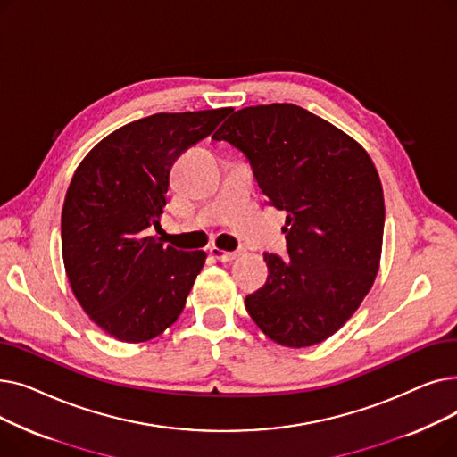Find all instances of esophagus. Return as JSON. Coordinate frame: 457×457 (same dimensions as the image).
Here are the masks:
<instances>
[{
  "instance_id": "obj_1",
  "label": "esophagus",
  "mask_w": 457,
  "mask_h": 457,
  "mask_svg": "<svg viewBox=\"0 0 457 457\" xmlns=\"http://www.w3.org/2000/svg\"><path fill=\"white\" fill-rule=\"evenodd\" d=\"M209 253L214 257V259H219V261H233V259H237L238 255H243V250H235V252H226V250H220V248H216V246H212L211 250H209Z\"/></svg>"
}]
</instances>
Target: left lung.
<instances>
[{
  "mask_svg": "<svg viewBox=\"0 0 457 457\" xmlns=\"http://www.w3.org/2000/svg\"><path fill=\"white\" fill-rule=\"evenodd\" d=\"M241 150L276 209L287 211L289 259L265 253L267 283L245 305L278 345L326 341L361 305L381 257V181L369 154L293 104L245 107L212 135Z\"/></svg>",
  "mask_w": 457,
  "mask_h": 457,
  "instance_id": "8db88e82",
  "label": "left lung"
}]
</instances>
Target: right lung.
I'll list each match as a JSON object with an SVG mask.
<instances>
[{
    "mask_svg": "<svg viewBox=\"0 0 457 457\" xmlns=\"http://www.w3.org/2000/svg\"><path fill=\"white\" fill-rule=\"evenodd\" d=\"M229 111L140 118L96 144L71 178L61 216L64 269L85 313L111 337L150 341L183 311L207 255L164 246L148 229L161 228L176 159Z\"/></svg>",
    "mask_w": 457,
    "mask_h": 457,
    "instance_id": "1",
    "label": "right lung"
}]
</instances>
